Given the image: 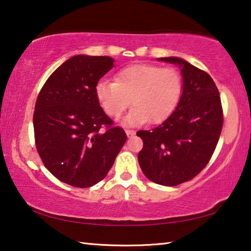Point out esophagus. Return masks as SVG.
I'll list each match as a JSON object with an SVG mask.
<instances>
[{"instance_id": "obj_1", "label": "esophagus", "mask_w": 251, "mask_h": 251, "mask_svg": "<svg viewBox=\"0 0 251 251\" xmlns=\"http://www.w3.org/2000/svg\"><path fill=\"white\" fill-rule=\"evenodd\" d=\"M125 133H126L127 136H128V137H131V136L135 135V130H133V129H125Z\"/></svg>"}]
</instances>
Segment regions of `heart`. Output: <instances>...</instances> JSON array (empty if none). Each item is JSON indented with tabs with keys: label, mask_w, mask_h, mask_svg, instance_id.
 Returning a JSON list of instances; mask_svg holds the SVG:
<instances>
[{
	"label": "heart",
	"mask_w": 251,
	"mask_h": 251,
	"mask_svg": "<svg viewBox=\"0 0 251 251\" xmlns=\"http://www.w3.org/2000/svg\"><path fill=\"white\" fill-rule=\"evenodd\" d=\"M181 91L179 72L152 64L127 66L115 75V82L100 80L95 87L97 100L110 117H120L131 103L133 108L124 120L130 126L166 120L176 108Z\"/></svg>",
	"instance_id": "b5f03b06"
}]
</instances>
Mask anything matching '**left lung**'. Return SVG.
<instances>
[{
	"mask_svg": "<svg viewBox=\"0 0 251 251\" xmlns=\"http://www.w3.org/2000/svg\"><path fill=\"white\" fill-rule=\"evenodd\" d=\"M157 61L179 66L182 93L176 109L151 130H138L144 146L138 163L148 179L177 186L198 175L210 160L223 128L218 88L206 72L180 57Z\"/></svg>",
	"mask_w": 251,
	"mask_h": 251,
	"instance_id": "8db88e82",
	"label": "left lung"
}]
</instances>
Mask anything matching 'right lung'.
<instances>
[{
  "mask_svg": "<svg viewBox=\"0 0 251 251\" xmlns=\"http://www.w3.org/2000/svg\"><path fill=\"white\" fill-rule=\"evenodd\" d=\"M113 66L109 56L75 55L50 74L37 96V151L49 172L65 184L87 188L103 180L126 142L124 129L113 126L95 93Z\"/></svg>",
  "mask_w": 251,
  "mask_h": 251,
  "instance_id": "1",
  "label": "right lung"
}]
</instances>
